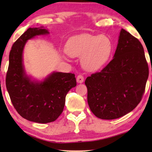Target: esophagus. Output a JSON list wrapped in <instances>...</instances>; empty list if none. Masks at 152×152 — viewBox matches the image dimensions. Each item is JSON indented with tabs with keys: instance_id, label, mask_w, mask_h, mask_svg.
I'll use <instances>...</instances> for the list:
<instances>
[{
	"instance_id": "obj_1",
	"label": "esophagus",
	"mask_w": 152,
	"mask_h": 152,
	"mask_svg": "<svg viewBox=\"0 0 152 152\" xmlns=\"http://www.w3.org/2000/svg\"><path fill=\"white\" fill-rule=\"evenodd\" d=\"M76 80L77 82H78V83H82V82H84V76L81 75V74H79V75L77 76Z\"/></svg>"
}]
</instances>
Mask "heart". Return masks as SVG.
<instances>
[{
	"label": "heart",
	"instance_id": "heart-1",
	"mask_svg": "<svg viewBox=\"0 0 152 152\" xmlns=\"http://www.w3.org/2000/svg\"><path fill=\"white\" fill-rule=\"evenodd\" d=\"M112 49V42L107 35L89 33L70 37L65 46V51L69 56H81L82 66L89 71L102 68L109 60Z\"/></svg>",
	"mask_w": 152,
	"mask_h": 152
}]
</instances>
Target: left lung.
I'll return each mask as SVG.
<instances>
[{
    "mask_svg": "<svg viewBox=\"0 0 152 152\" xmlns=\"http://www.w3.org/2000/svg\"><path fill=\"white\" fill-rule=\"evenodd\" d=\"M148 75L141 42L121 29L114 58L101 72L85 80L91 111L102 119L124 116L141 101Z\"/></svg>",
    "mask_w": 152,
    "mask_h": 152,
    "instance_id": "left-lung-1",
    "label": "left lung"
}]
</instances>
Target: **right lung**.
<instances>
[{"instance_id":"right-lung-1","label":"right lung","mask_w":152,"mask_h":152,"mask_svg":"<svg viewBox=\"0 0 152 152\" xmlns=\"http://www.w3.org/2000/svg\"><path fill=\"white\" fill-rule=\"evenodd\" d=\"M49 34L48 29L29 28L15 42L9 54L6 86L12 104L17 113L30 121L47 123L56 121L61 114L66 96L76 86L74 74L53 72L42 82L32 81L23 64L25 43L36 35Z\"/></svg>"}]
</instances>
